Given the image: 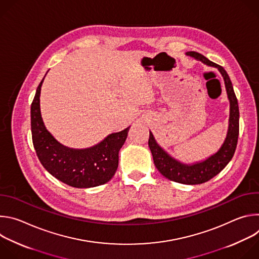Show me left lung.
Masks as SVG:
<instances>
[{
  "mask_svg": "<svg viewBox=\"0 0 259 259\" xmlns=\"http://www.w3.org/2000/svg\"><path fill=\"white\" fill-rule=\"evenodd\" d=\"M187 55L192 56L203 63L216 67L224 77L225 85L230 100V119H229V130L225 142L221 145L217 153L206 159L205 161L195 163L193 165H187L178 162L169 156L162 147L157 143L153 133L150 131L149 146L152 152L154 163L159 172L166 178L183 183V184H200L204 183L214 176H216L223 170L232 160L236 152V147L239 137V105L236 97L233 84L226 69L206 58L204 55L190 51Z\"/></svg>",
  "mask_w": 259,
  "mask_h": 259,
  "instance_id": "obj_1",
  "label": "left lung"
}]
</instances>
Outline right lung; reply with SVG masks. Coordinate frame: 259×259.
<instances>
[{
    "mask_svg": "<svg viewBox=\"0 0 259 259\" xmlns=\"http://www.w3.org/2000/svg\"><path fill=\"white\" fill-rule=\"evenodd\" d=\"M44 79L36 88L30 106L32 143L41 164L55 178L67 186L87 189L106 183L119 165V151L126 141L129 128L106 136L85 150L60 144L46 129L40 110V93Z\"/></svg>",
    "mask_w": 259,
    "mask_h": 259,
    "instance_id": "add662e5",
    "label": "right lung"
}]
</instances>
